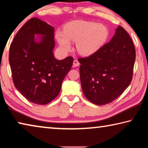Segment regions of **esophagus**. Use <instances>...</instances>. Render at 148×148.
Here are the masks:
<instances>
[{"mask_svg": "<svg viewBox=\"0 0 148 148\" xmlns=\"http://www.w3.org/2000/svg\"><path fill=\"white\" fill-rule=\"evenodd\" d=\"M79 65H80V64H79V62H78V60H75L73 61V66L74 67H77V66H79Z\"/></svg>", "mask_w": 148, "mask_h": 148, "instance_id": "34e87169", "label": "esophagus"}]
</instances>
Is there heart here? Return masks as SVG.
Here are the masks:
<instances>
[{"mask_svg":"<svg viewBox=\"0 0 148 148\" xmlns=\"http://www.w3.org/2000/svg\"><path fill=\"white\" fill-rule=\"evenodd\" d=\"M109 32L101 24L85 21H74L67 25L65 32L58 29L56 37L63 50L68 51L71 48V41L77 42L79 53L90 55L97 51L107 40Z\"/></svg>","mask_w":148,"mask_h":148,"instance_id":"heart-1","label":"heart"}]
</instances>
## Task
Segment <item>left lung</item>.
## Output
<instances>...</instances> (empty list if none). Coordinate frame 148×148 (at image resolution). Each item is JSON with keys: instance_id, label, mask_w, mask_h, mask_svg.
<instances>
[{"instance_id": "left-lung-1", "label": "left lung", "mask_w": 148, "mask_h": 148, "mask_svg": "<svg viewBox=\"0 0 148 148\" xmlns=\"http://www.w3.org/2000/svg\"><path fill=\"white\" fill-rule=\"evenodd\" d=\"M136 59L135 47L126 30L119 26L110 42L92 54L79 58L83 93L92 103H110L131 83Z\"/></svg>"}]
</instances>
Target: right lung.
Segmentation results:
<instances>
[{
	"label": "right lung",
	"mask_w": 148,
	"mask_h": 148,
	"mask_svg": "<svg viewBox=\"0 0 148 148\" xmlns=\"http://www.w3.org/2000/svg\"><path fill=\"white\" fill-rule=\"evenodd\" d=\"M41 35V41L34 35ZM54 29L40 19L33 18L21 27L10 47L9 62L13 82L27 100L45 105L56 98L73 58L56 59Z\"/></svg>",
	"instance_id": "add662e5"
}]
</instances>
